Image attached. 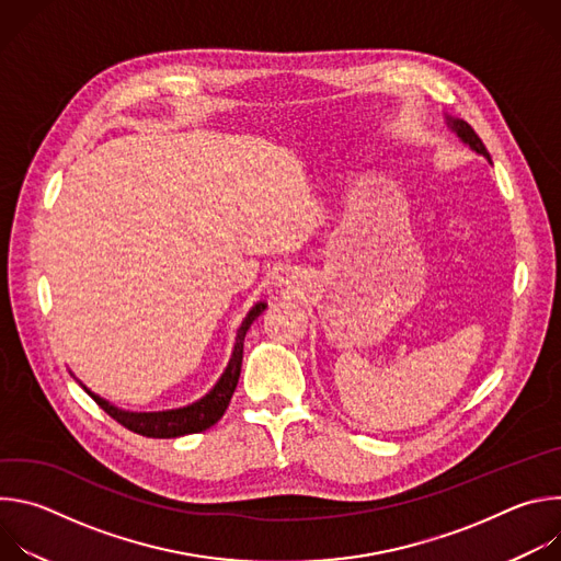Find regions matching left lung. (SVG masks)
Here are the masks:
<instances>
[{
    "instance_id": "obj_1",
    "label": "left lung",
    "mask_w": 561,
    "mask_h": 561,
    "mask_svg": "<svg viewBox=\"0 0 561 561\" xmlns=\"http://www.w3.org/2000/svg\"><path fill=\"white\" fill-rule=\"evenodd\" d=\"M446 117V124H448V128L470 148V150H474L477 154H484L489 162H491V154H489V150H486V146L482 144V139L477 137V133L463 122V119H455V117H450V115H444Z\"/></svg>"
}]
</instances>
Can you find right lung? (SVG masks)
<instances>
[{"mask_svg": "<svg viewBox=\"0 0 561 561\" xmlns=\"http://www.w3.org/2000/svg\"><path fill=\"white\" fill-rule=\"evenodd\" d=\"M266 301H257L249 314L244 317L242 327L237 329L234 335V346H232V355L221 373V377L217 379V383L202 397L197 402L182 407V409H169V411H150V413H135V411H124L115 404H111L108 399L95 394L91 388L84 386V390L95 399V402L122 426H126L128 431L144 435V437H154V439H171V437H182V435H191V433H202L206 428H210L213 424H217L221 420V415L228 409L230 397L237 388L239 381V373H242V357H244V337L251 329V324L255 319L266 310Z\"/></svg>", "mask_w": 561, "mask_h": 561, "instance_id": "right-lung-1", "label": "right lung"}]
</instances>
